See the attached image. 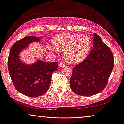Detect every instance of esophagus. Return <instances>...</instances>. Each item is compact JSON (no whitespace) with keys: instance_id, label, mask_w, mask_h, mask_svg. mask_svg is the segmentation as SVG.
Returning a JSON list of instances; mask_svg holds the SVG:
<instances>
[{"instance_id":"34e87169","label":"esophagus","mask_w":124,"mask_h":124,"mask_svg":"<svg viewBox=\"0 0 124 124\" xmlns=\"http://www.w3.org/2000/svg\"><path fill=\"white\" fill-rule=\"evenodd\" d=\"M65 66H66V64H65L64 62H61L59 64V66H60V67H64Z\"/></svg>"}]
</instances>
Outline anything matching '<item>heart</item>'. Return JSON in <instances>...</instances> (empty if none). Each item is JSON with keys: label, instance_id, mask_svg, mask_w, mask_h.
Returning a JSON list of instances; mask_svg holds the SVG:
<instances>
[{"label": "heart", "instance_id": "heart-1", "mask_svg": "<svg viewBox=\"0 0 124 124\" xmlns=\"http://www.w3.org/2000/svg\"><path fill=\"white\" fill-rule=\"evenodd\" d=\"M54 47L56 50L63 52L67 61L76 63L82 61L86 57L90 48V41L86 35L84 34H61L53 40ZM49 49L54 54L56 50L49 46Z\"/></svg>", "mask_w": 124, "mask_h": 124}]
</instances>
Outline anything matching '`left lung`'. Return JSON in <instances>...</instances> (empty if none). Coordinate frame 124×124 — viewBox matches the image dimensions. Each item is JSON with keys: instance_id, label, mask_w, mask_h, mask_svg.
Returning a JSON list of instances; mask_svg holds the SVG:
<instances>
[{"instance_id": "obj_1", "label": "left lung", "mask_w": 124, "mask_h": 124, "mask_svg": "<svg viewBox=\"0 0 124 124\" xmlns=\"http://www.w3.org/2000/svg\"><path fill=\"white\" fill-rule=\"evenodd\" d=\"M93 47L83 61L73 68L72 91L83 96L95 95L106 87L114 67L112 52L99 35L93 34Z\"/></svg>"}]
</instances>
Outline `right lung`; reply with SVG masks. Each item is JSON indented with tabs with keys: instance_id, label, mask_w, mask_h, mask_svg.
<instances>
[{
	"instance_id": "obj_1",
	"label": "right lung",
	"mask_w": 124,
	"mask_h": 124,
	"mask_svg": "<svg viewBox=\"0 0 124 124\" xmlns=\"http://www.w3.org/2000/svg\"><path fill=\"white\" fill-rule=\"evenodd\" d=\"M40 37H25L12 46L8 58V70L16 90L27 96H40L51 84L52 73L57 70L58 63L38 60L32 64L23 63L20 54L32 42H39Z\"/></svg>"
}]
</instances>
